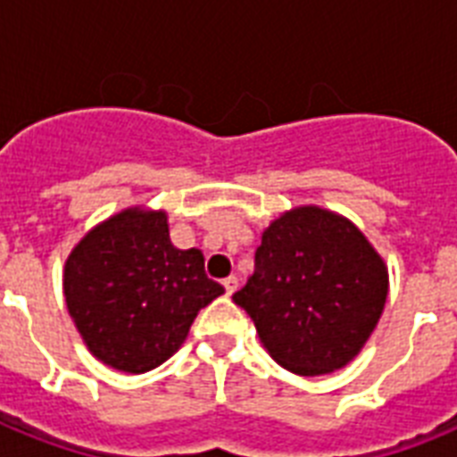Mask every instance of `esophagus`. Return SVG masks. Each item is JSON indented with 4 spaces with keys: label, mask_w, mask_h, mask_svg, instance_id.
Returning <instances> with one entry per match:
<instances>
[{
    "label": "esophagus",
    "mask_w": 457,
    "mask_h": 457,
    "mask_svg": "<svg viewBox=\"0 0 457 457\" xmlns=\"http://www.w3.org/2000/svg\"><path fill=\"white\" fill-rule=\"evenodd\" d=\"M222 287H225V292H228L229 296H232V294L237 292V287H239V279H237L235 275H229V278L222 279Z\"/></svg>",
    "instance_id": "1"
}]
</instances>
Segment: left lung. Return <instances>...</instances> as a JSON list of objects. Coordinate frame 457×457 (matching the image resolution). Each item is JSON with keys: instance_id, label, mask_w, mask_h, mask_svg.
<instances>
[{"instance_id": "8db88e82", "label": "left lung", "mask_w": 457, "mask_h": 457, "mask_svg": "<svg viewBox=\"0 0 457 457\" xmlns=\"http://www.w3.org/2000/svg\"><path fill=\"white\" fill-rule=\"evenodd\" d=\"M253 275L232 301L249 312L270 355L296 375L344 368L386 303V265L353 222L294 208L263 232Z\"/></svg>"}]
</instances>
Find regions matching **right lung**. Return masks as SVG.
Segmentation results:
<instances>
[{"mask_svg":"<svg viewBox=\"0 0 457 457\" xmlns=\"http://www.w3.org/2000/svg\"><path fill=\"white\" fill-rule=\"evenodd\" d=\"M222 292L199 249L172 246L163 211L128 208L96 225L63 272L68 312L87 348L130 375L168 361Z\"/></svg>","mask_w":457,"mask_h":457,"instance_id":"obj_1","label":"right lung"}]
</instances>
